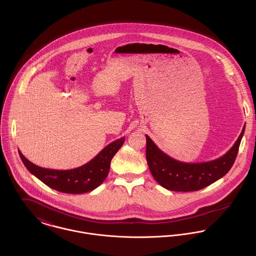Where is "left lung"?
Here are the masks:
<instances>
[{"mask_svg":"<svg viewBox=\"0 0 256 256\" xmlns=\"http://www.w3.org/2000/svg\"><path fill=\"white\" fill-rule=\"evenodd\" d=\"M246 125L240 135L226 154L219 158L205 162H183L164 152L146 135V158L148 166L156 182L172 191H197L217 182L232 166Z\"/></svg>","mask_w":256,"mask_h":256,"instance_id":"8db88e82","label":"left lung"}]
</instances>
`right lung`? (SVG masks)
Segmentation results:
<instances>
[{
    "label": "right lung",
    "instance_id": "1",
    "mask_svg": "<svg viewBox=\"0 0 256 256\" xmlns=\"http://www.w3.org/2000/svg\"><path fill=\"white\" fill-rule=\"evenodd\" d=\"M125 137L117 139L100 152L92 160L73 170H58L38 166L18 150L26 168L47 186L70 194H82L98 187L110 172L112 158L122 146Z\"/></svg>",
    "mask_w": 256,
    "mask_h": 256
}]
</instances>
